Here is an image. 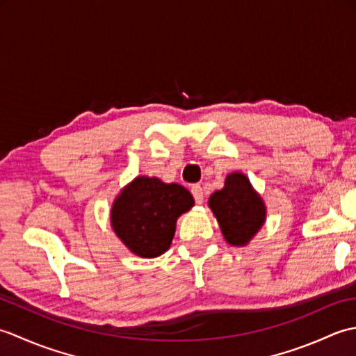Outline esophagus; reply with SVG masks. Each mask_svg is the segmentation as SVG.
Wrapping results in <instances>:
<instances>
[{"label": "esophagus", "mask_w": 356, "mask_h": 356, "mask_svg": "<svg viewBox=\"0 0 356 356\" xmlns=\"http://www.w3.org/2000/svg\"><path fill=\"white\" fill-rule=\"evenodd\" d=\"M191 193H193V197L195 200V203H202L203 202V190L200 185H194L191 188Z\"/></svg>", "instance_id": "1"}]
</instances>
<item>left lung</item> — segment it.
I'll return each mask as SVG.
<instances>
[{
    "label": "left lung",
    "instance_id": "8db88e82",
    "mask_svg": "<svg viewBox=\"0 0 356 356\" xmlns=\"http://www.w3.org/2000/svg\"><path fill=\"white\" fill-rule=\"evenodd\" d=\"M225 240L232 246H245L266 220V207L243 172L226 176L225 186L209 197Z\"/></svg>",
    "mask_w": 356,
    "mask_h": 356
}]
</instances>
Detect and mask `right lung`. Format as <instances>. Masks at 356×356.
Masks as SVG:
<instances>
[{
	"mask_svg": "<svg viewBox=\"0 0 356 356\" xmlns=\"http://www.w3.org/2000/svg\"><path fill=\"white\" fill-rule=\"evenodd\" d=\"M193 207V195L182 185L139 176L113 203L111 226L133 254L154 259L168 251L177 218Z\"/></svg>",
	"mask_w": 356,
	"mask_h": 356,
	"instance_id": "obj_1",
	"label": "right lung"
}]
</instances>
